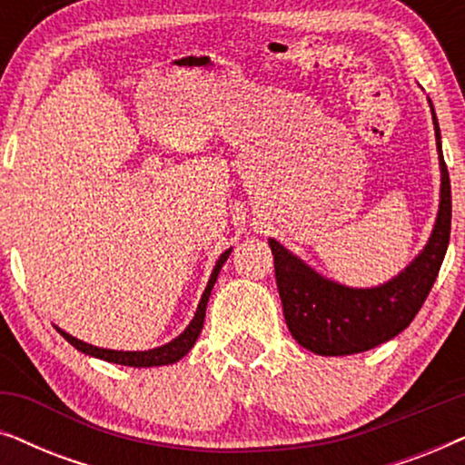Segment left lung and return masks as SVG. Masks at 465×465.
Wrapping results in <instances>:
<instances>
[{
  "mask_svg": "<svg viewBox=\"0 0 465 465\" xmlns=\"http://www.w3.org/2000/svg\"><path fill=\"white\" fill-rule=\"evenodd\" d=\"M431 118L442 175L440 205L428 245L398 277L377 288H347L322 277L279 241L269 239L285 323L298 345L309 351L317 355L368 351L409 328L428 298L450 237V180L434 107Z\"/></svg>",
  "mask_w": 465,
  "mask_h": 465,
  "instance_id": "left-lung-1",
  "label": "left lung"
}]
</instances>
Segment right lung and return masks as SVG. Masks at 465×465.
<instances>
[{"mask_svg":"<svg viewBox=\"0 0 465 465\" xmlns=\"http://www.w3.org/2000/svg\"><path fill=\"white\" fill-rule=\"evenodd\" d=\"M232 247L231 250H226L222 253L218 262L213 266V272L212 277H209V283L205 292H203L201 296V302L199 307H196V313L193 317V322L188 323V328L183 330V332L173 339L167 345L163 347H154V349H148V351H114V349H104V347H93L88 345L84 341H78L75 336L63 332L61 328H56V332H59L63 339H65L69 345H74L78 351L86 353V355H93V358H99V360H105V361H114V364H123V366H135V368H150V366H167V364H173V361L182 360L183 355H186L193 345L199 339L201 330H203V322H205V311H207V301L209 296H212V290H213V283L215 279L220 275V269L222 264L226 262V258L231 256Z\"/></svg>","mask_w":465,"mask_h":465,"instance_id":"add662e5","label":"right lung"}]
</instances>
